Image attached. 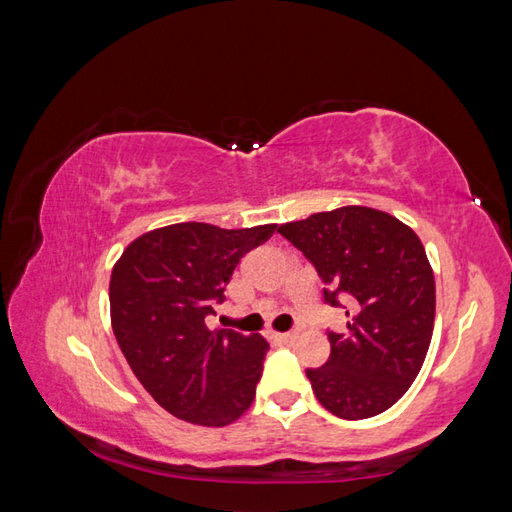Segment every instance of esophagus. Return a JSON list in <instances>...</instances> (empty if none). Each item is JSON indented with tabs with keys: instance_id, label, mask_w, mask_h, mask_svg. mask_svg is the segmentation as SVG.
<instances>
[{
	"instance_id": "esophagus-1",
	"label": "esophagus",
	"mask_w": 512,
	"mask_h": 512,
	"mask_svg": "<svg viewBox=\"0 0 512 512\" xmlns=\"http://www.w3.org/2000/svg\"><path fill=\"white\" fill-rule=\"evenodd\" d=\"M279 337V342L282 344H293L295 339H297V333H282V335H277Z\"/></svg>"
}]
</instances>
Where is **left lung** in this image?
Instances as JSON below:
<instances>
[{"instance_id":"obj_1","label":"left lung","mask_w":512,"mask_h":512,"mask_svg":"<svg viewBox=\"0 0 512 512\" xmlns=\"http://www.w3.org/2000/svg\"><path fill=\"white\" fill-rule=\"evenodd\" d=\"M277 233L315 266L324 302L350 308L346 333L326 330L328 362L306 368L319 404L342 419L384 413L415 382L433 337L435 277L422 242L366 206L310 215Z\"/></svg>"}]
</instances>
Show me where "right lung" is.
<instances>
[{"mask_svg":"<svg viewBox=\"0 0 512 512\" xmlns=\"http://www.w3.org/2000/svg\"><path fill=\"white\" fill-rule=\"evenodd\" d=\"M275 224L226 230L186 222L130 244L110 275L113 333L135 377L170 415L226 426L253 404L268 344L233 328L208 330L237 264Z\"/></svg>","mask_w":512,"mask_h":512,"instance_id":"add662e5","label":"right lung"}]
</instances>
